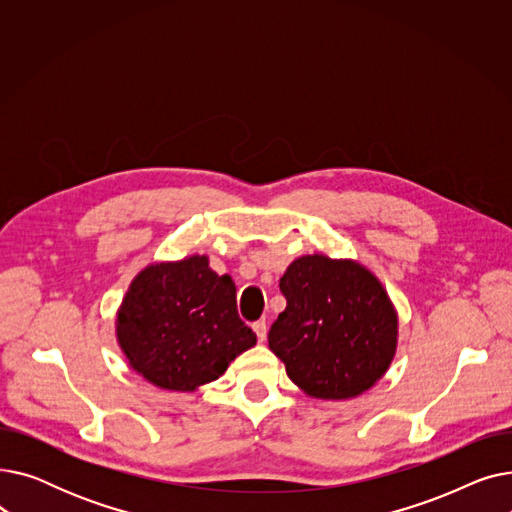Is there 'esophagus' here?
<instances>
[{
	"mask_svg": "<svg viewBox=\"0 0 512 512\" xmlns=\"http://www.w3.org/2000/svg\"><path fill=\"white\" fill-rule=\"evenodd\" d=\"M253 330H255V334H257V338H259V342H263V340H265V336H267V324H265V319L255 321V324H253Z\"/></svg>",
	"mask_w": 512,
	"mask_h": 512,
	"instance_id": "obj_1",
	"label": "esophagus"
}]
</instances>
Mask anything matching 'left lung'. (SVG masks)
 Listing matches in <instances>:
<instances>
[{"label": "left lung", "instance_id": "obj_1", "mask_svg": "<svg viewBox=\"0 0 512 512\" xmlns=\"http://www.w3.org/2000/svg\"><path fill=\"white\" fill-rule=\"evenodd\" d=\"M286 309L267 340L288 378L315 398H351L386 373L398 321L382 284L355 261L299 257L280 278Z\"/></svg>", "mask_w": 512, "mask_h": 512}]
</instances>
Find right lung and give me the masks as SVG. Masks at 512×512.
<instances>
[{"label": "right lung", "mask_w": 512, "mask_h": 512, "mask_svg": "<svg viewBox=\"0 0 512 512\" xmlns=\"http://www.w3.org/2000/svg\"><path fill=\"white\" fill-rule=\"evenodd\" d=\"M118 342L145 380L191 392L218 380L257 336L238 315L232 278L193 255L134 278L118 313Z\"/></svg>", "instance_id": "1"}]
</instances>
